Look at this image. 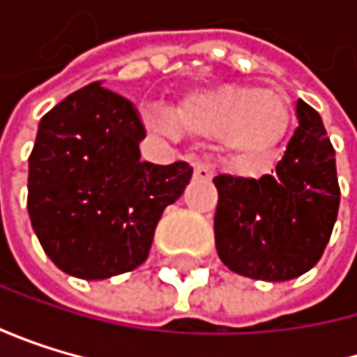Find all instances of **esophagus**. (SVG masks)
Masks as SVG:
<instances>
[{"mask_svg": "<svg viewBox=\"0 0 357 357\" xmlns=\"http://www.w3.org/2000/svg\"><path fill=\"white\" fill-rule=\"evenodd\" d=\"M214 177V167L208 165V162H197L195 165V180H212Z\"/></svg>", "mask_w": 357, "mask_h": 357, "instance_id": "esophagus-1", "label": "esophagus"}]
</instances>
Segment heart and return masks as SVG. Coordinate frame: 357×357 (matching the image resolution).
Returning <instances> with one entry per match:
<instances>
[{
    "label": "heart",
    "instance_id": "b5f03b06",
    "mask_svg": "<svg viewBox=\"0 0 357 357\" xmlns=\"http://www.w3.org/2000/svg\"><path fill=\"white\" fill-rule=\"evenodd\" d=\"M294 109L280 89L255 85H214L192 89L175 111H152L145 124L158 135L216 139L231 165L252 171L270 165L289 135Z\"/></svg>",
    "mask_w": 357,
    "mask_h": 357
}]
</instances>
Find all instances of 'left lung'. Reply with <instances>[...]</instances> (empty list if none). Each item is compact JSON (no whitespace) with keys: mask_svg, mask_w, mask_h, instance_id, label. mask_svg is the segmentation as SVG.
<instances>
[{"mask_svg":"<svg viewBox=\"0 0 357 357\" xmlns=\"http://www.w3.org/2000/svg\"><path fill=\"white\" fill-rule=\"evenodd\" d=\"M298 128L274 175H218L214 236L220 261L236 274L280 282L319 261L338 216L334 147L319 113L298 100Z\"/></svg>","mask_w":357,"mask_h":357,"instance_id":"obj_1","label":"left lung"}]
</instances>
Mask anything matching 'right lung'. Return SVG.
I'll return each instance as SVG.
<instances>
[{
  "label": "right lung",
  "instance_id": "add662e5",
  "mask_svg": "<svg viewBox=\"0 0 357 357\" xmlns=\"http://www.w3.org/2000/svg\"><path fill=\"white\" fill-rule=\"evenodd\" d=\"M139 111L89 83L38 124L29 156L27 212L51 261L66 274L102 280L139 268L167 205L192 177L188 162L141 160Z\"/></svg>",
  "mask_w": 357,
  "mask_h": 357
}]
</instances>
